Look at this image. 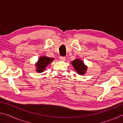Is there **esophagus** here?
Masks as SVG:
<instances>
[{
	"label": "esophagus",
	"mask_w": 123,
	"mask_h": 123,
	"mask_svg": "<svg viewBox=\"0 0 123 123\" xmlns=\"http://www.w3.org/2000/svg\"><path fill=\"white\" fill-rule=\"evenodd\" d=\"M65 59H66L65 57H63V56H60V60H61V61H64Z\"/></svg>",
	"instance_id": "esophagus-1"
}]
</instances>
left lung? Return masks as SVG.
Listing matches in <instances>:
<instances>
[{"mask_svg":"<svg viewBox=\"0 0 123 123\" xmlns=\"http://www.w3.org/2000/svg\"><path fill=\"white\" fill-rule=\"evenodd\" d=\"M72 64L78 74L80 75H84L86 73L87 67L85 65L84 62L82 60L75 59L72 62Z\"/></svg>","mask_w":123,"mask_h":123,"instance_id":"8db88e82","label":"left lung"}]
</instances>
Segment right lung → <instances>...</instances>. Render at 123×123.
Instances as JSON below:
<instances>
[{"instance_id":"obj_1","label":"right lung","mask_w":123,"mask_h":123,"mask_svg":"<svg viewBox=\"0 0 123 123\" xmlns=\"http://www.w3.org/2000/svg\"><path fill=\"white\" fill-rule=\"evenodd\" d=\"M53 58L48 57L47 56H41L39 58L38 61L36 64L37 69L36 72L42 73L45 70V68L48 64L53 61Z\"/></svg>"}]
</instances>
